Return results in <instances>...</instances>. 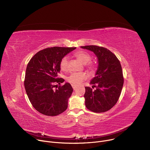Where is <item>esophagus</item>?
<instances>
[{"mask_svg":"<svg viewBox=\"0 0 150 150\" xmlns=\"http://www.w3.org/2000/svg\"><path fill=\"white\" fill-rule=\"evenodd\" d=\"M72 88H73V89L75 90L76 88V86H75V85H72Z\"/></svg>","mask_w":150,"mask_h":150,"instance_id":"esophagus-1","label":"esophagus"}]
</instances>
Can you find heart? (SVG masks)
I'll return each instance as SVG.
<instances>
[{
  "instance_id": "b5f03b06",
  "label": "heart",
  "mask_w": 150,
  "mask_h": 150,
  "mask_svg": "<svg viewBox=\"0 0 150 150\" xmlns=\"http://www.w3.org/2000/svg\"><path fill=\"white\" fill-rule=\"evenodd\" d=\"M75 56L83 63L86 65L87 68L90 71L94 70V67L92 64L88 63L91 59V56L87 52H78L75 54ZM60 68L62 70L65 71L68 68V57L64 56L60 62ZM87 75L84 73H72L67 78V81L74 85H79L84 79H86Z\"/></svg>"
}]
</instances>
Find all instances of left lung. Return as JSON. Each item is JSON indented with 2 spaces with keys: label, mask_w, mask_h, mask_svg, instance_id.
<instances>
[{
  "label": "left lung",
  "mask_w": 150,
  "mask_h": 150,
  "mask_svg": "<svg viewBox=\"0 0 150 150\" xmlns=\"http://www.w3.org/2000/svg\"><path fill=\"white\" fill-rule=\"evenodd\" d=\"M93 52L98 59V68L90 84L94 91L85 87L84 94L86 108L95 113L105 112L116 104L123 85L120 63L117 57L108 49L97 46H81Z\"/></svg>",
  "instance_id": "1"
}]
</instances>
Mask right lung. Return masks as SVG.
Listing matches in <instances>:
<instances>
[{"mask_svg":"<svg viewBox=\"0 0 150 150\" xmlns=\"http://www.w3.org/2000/svg\"><path fill=\"white\" fill-rule=\"evenodd\" d=\"M75 49L46 48L37 52L28 62L25 89L31 104L40 113L54 116L67 109L68 98L73 92L71 85L66 82L62 86L55 87L57 85L56 83L65 81L63 78H57L60 71V60Z\"/></svg>","mask_w":150,"mask_h":150,"instance_id":"obj_1","label":"right lung"}]
</instances>
